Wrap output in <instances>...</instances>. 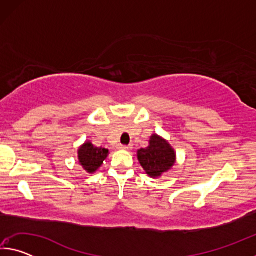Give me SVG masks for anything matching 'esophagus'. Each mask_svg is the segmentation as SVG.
Masks as SVG:
<instances>
[{"instance_id": "34e87169", "label": "esophagus", "mask_w": 256, "mask_h": 256, "mask_svg": "<svg viewBox=\"0 0 256 256\" xmlns=\"http://www.w3.org/2000/svg\"><path fill=\"white\" fill-rule=\"evenodd\" d=\"M120 149H123V150H131L132 149V146H120Z\"/></svg>"}]
</instances>
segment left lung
<instances>
[{
	"label": "left lung",
	"instance_id": "left-lung-1",
	"mask_svg": "<svg viewBox=\"0 0 256 256\" xmlns=\"http://www.w3.org/2000/svg\"><path fill=\"white\" fill-rule=\"evenodd\" d=\"M138 159L146 174L159 177L175 164V151L167 141L154 134L148 148L138 151Z\"/></svg>",
	"mask_w": 256,
	"mask_h": 256
}]
</instances>
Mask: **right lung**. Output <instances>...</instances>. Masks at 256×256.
I'll return each instance as SVG.
<instances>
[{"mask_svg":"<svg viewBox=\"0 0 256 256\" xmlns=\"http://www.w3.org/2000/svg\"><path fill=\"white\" fill-rule=\"evenodd\" d=\"M78 154H79V162L82 167L90 174H92L107 158L108 149L102 146H94L92 142H86L78 151Z\"/></svg>","mask_w":256,"mask_h":256,"instance_id":"right-lung-1","label":"right lung"}]
</instances>
